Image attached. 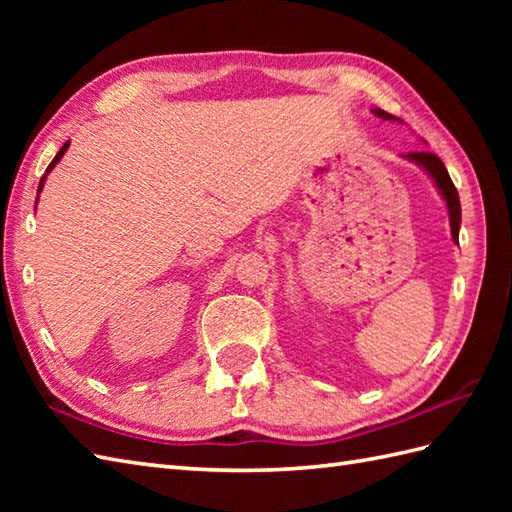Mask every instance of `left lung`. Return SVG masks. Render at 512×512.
I'll return each instance as SVG.
<instances>
[{"label":"left lung","mask_w":512,"mask_h":512,"mask_svg":"<svg viewBox=\"0 0 512 512\" xmlns=\"http://www.w3.org/2000/svg\"><path fill=\"white\" fill-rule=\"evenodd\" d=\"M374 114L378 118H383V121H398L396 116L387 114L385 110H374ZM409 160L416 162V165L424 167V171L429 173V176L436 180V187L440 189L442 198L447 200V206H449V220H451V235L455 242H458V231H460V220H462V209H460V195H458V189H455V184L449 176L447 167H444V162L436 156L431 154V151H411V154H407Z\"/></svg>","instance_id":"1"}]
</instances>
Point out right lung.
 I'll return each mask as SVG.
<instances>
[{"label":"right lung","mask_w":512,"mask_h":512,"mask_svg":"<svg viewBox=\"0 0 512 512\" xmlns=\"http://www.w3.org/2000/svg\"><path fill=\"white\" fill-rule=\"evenodd\" d=\"M65 149H68V143H65V145H63V147L59 149V154H57V156H54V160H52V162H50V165H48V171H50V169H52L54 165H57V162H59V160H61V156L65 154ZM48 171H46V173H48ZM43 180H46V176H43V178H41V182H39V191H41V187H43Z\"/></svg>","instance_id":"1"}]
</instances>
